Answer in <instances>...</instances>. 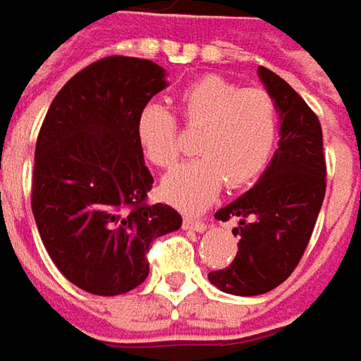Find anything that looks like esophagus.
<instances>
[{"instance_id": "34e87169", "label": "esophagus", "mask_w": 361, "mask_h": 361, "mask_svg": "<svg viewBox=\"0 0 361 361\" xmlns=\"http://www.w3.org/2000/svg\"><path fill=\"white\" fill-rule=\"evenodd\" d=\"M185 227L187 229H195V231H205L207 224L203 219H197V217H185Z\"/></svg>"}]
</instances>
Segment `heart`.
I'll return each instance as SVG.
<instances>
[{
    "label": "heart",
    "mask_w": 361,
    "mask_h": 361,
    "mask_svg": "<svg viewBox=\"0 0 361 361\" xmlns=\"http://www.w3.org/2000/svg\"><path fill=\"white\" fill-rule=\"evenodd\" d=\"M178 109L187 128L201 130L197 160L169 172L162 195L185 211L211 205L226 183L240 189L260 176L274 152L279 114L262 89H242L217 75H205L178 93ZM135 137L144 156L171 169L180 156L178 123L160 103H146L135 116Z\"/></svg>",
    "instance_id": "1"
}]
</instances>
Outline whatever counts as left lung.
<instances>
[{
	"mask_svg": "<svg viewBox=\"0 0 361 361\" xmlns=\"http://www.w3.org/2000/svg\"><path fill=\"white\" fill-rule=\"evenodd\" d=\"M280 116L279 150L260 180L215 213L240 219L233 235L238 254L224 270L209 272L211 284L240 297L264 295L293 274L302 258L327 187L323 132L315 111L270 68H258Z\"/></svg>",
	"mask_w": 361,
	"mask_h": 361,
	"instance_id": "1",
	"label": "left lung"
}]
</instances>
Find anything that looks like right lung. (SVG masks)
<instances>
[{"label": "right lung", "instance_id": "right-lung-1", "mask_svg": "<svg viewBox=\"0 0 361 361\" xmlns=\"http://www.w3.org/2000/svg\"><path fill=\"white\" fill-rule=\"evenodd\" d=\"M164 87L152 61L105 56L68 79L42 121L32 213L56 268L91 295L140 286L150 243L183 226L176 209L146 201L154 178L135 137L137 111Z\"/></svg>", "mask_w": 361, "mask_h": 361}]
</instances>
